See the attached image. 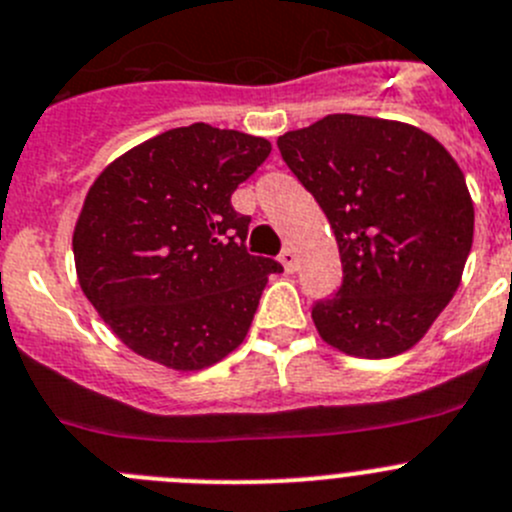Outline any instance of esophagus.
<instances>
[{
  "instance_id": "34e87169",
  "label": "esophagus",
  "mask_w": 512,
  "mask_h": 512,
  "mask_svg": "<svg viewBox=\"0 0 512 512\" xmlns=\"http://www.w3.org/2000/svg\"><path fill=\"white\" fill-rule=\"evenodd\" d=\"M280 262H283V267L288 272H295V267H298V255H295L290 247H285L283 252H280Z\"/></svg>"
}]
</instances>
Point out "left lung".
Wrapping results in <instances>:
<instances>
[{
    "mask_svg": "<svg viewBox=\"0 0 512 512\" xmlns=\"http://www.w3.org/2000/svg\"><path fill=\"white\" fill-rule=\"evenodd\" d=\"M288 169L331 222L343 283L313 305L328 346L389 358L422 341L460 288L475 209L465 174L429 133L333 113L278 138Z\"/></svg>",
    "mask_w": 512,
    "mask_h": 512,
    "instance_id": "left-lung-1",
    "label": "left lung"
}]
</instances>
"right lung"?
<instances>
[{
  "instance_id": "obj_1",
  "label": "right lung",
  "mask_w": 512,
  "mask_h": 512,
  "mask_svg": "<svg viewBox=\"0 0 512 512\" xmlns=\"http://www.w3.org/2000/svg\"><path fill=\"white\" fill-rule=\"evenodd\" d=\"M270 141L191 123L148 138L100 171L73 232L78 283L138 356L199 371L245 341L270 272L250 255L232 194Z\"/></svg>"
}]
</instances>
